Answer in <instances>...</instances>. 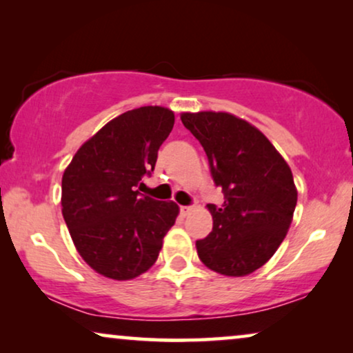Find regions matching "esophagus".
<instances>
[{
    "label": "esophagus",
    "instance_id": "obj_1",
    "mask_svg": "<svg viewBox=\"0 0 353 353\" xmlns=\"http://www.w3.org/2000/svg\"><path fill=\"white\" fill-rule=\"evenodd\" d=\"M190 211H192V206H181V214L182 216L190 214Z\"/></svg>",
    "mask_w": 353,
    "mask_h": 353
}]
</instances>
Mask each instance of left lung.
Here are the masks:
<instances>
[{
  "label": "left lung",
  "instance_id": "obj_1",
  "mask_svg": "<svg viewBox=\"0 0 353 353\" xmlns=\"http://www.w3.org/2000/svg\"><path fill=\"white\" fill-rule=\"evenodd\" d=\"M205 148L224 205L210 203L212 232L196 241L208 269L245 276L275 254L291 225L297 190L288 163L259 129L225 112L182 113Z\"/></svg>",
  "mask_w": 353,
  "mask_h": 353
}]
</instances>
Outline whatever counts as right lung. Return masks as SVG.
<instances>
[{
	"label": "right lung",
	"mask_w": 353,
	"mask_h": 353,
	"mask_svg": "<svg viewBox=\"0 0 353 353\" xmlns=\"http://www.w3.org/2000/svg\"><path fill=\"white\" fill-rule=\"evenodd\" d=\"M172 126L170 108H134L84 142L63 172V219L79 256L97 274L132 280L158 259L179 206L136 187L152 174Z\"/></svg>",
	"instance_id": "1"
}]
</instances>
